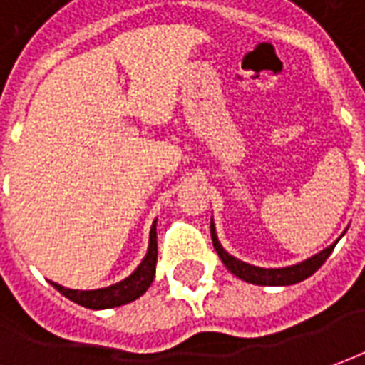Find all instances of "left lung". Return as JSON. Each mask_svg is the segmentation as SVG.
<instances>
[{
  "label": "left lung",
  "mask_w": 365,
  "mask_h": 365,
  "mask_svg": "<svg viewBox=\"0 0 365 365\" xmlns=\"http://www.w3.org/2000/svg\"><path fill=\"white\" fill-rule=\"evenodd\" d=\"M212 242H214L215 252L222 257L224 266L227 267L234 276H237L240 279H244V282H250V284H255V286H292V284H297V282L306 279V277L312 276L314 272H318L319 267H322V264H324L329 257V254L334 252L336 244H338V242L331 244L329 247H326L324 252H319V254H316L314 257H309V259L302 262V264H296V266L266 269V267L250 266V264H245L242 259H237L234 255L227 254L224 247H222V244L217 242L214 222H212Z\"/></svg>",
  "instance_id": "1"
}]
</instances>
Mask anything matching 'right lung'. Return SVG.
Returning a JSON list of instances; mask_svg holds the SVG:
<instances>
[{
	"label": "right lung",
	"mask_w": 365,
	"mask_h": 365,
	"mask_svg": "<svg viewBox=\"0 0 365 365\" xmlns=\"http://www.w3.org/2000/svg\"><path fill=\"white\" fill-rule=\"evenodd\" d=\"M155 264H158V234H155V222L151 225L150 232V247L143 257L138 269L130 277L121 279L120 284H113L110 287L101 289H69L51 282V286L58 289L61 296H66L79 306L89 307V309H106V307H118L123 304H130L138 299L145 289L151 286L153 276H155Z\"/></svg>",
	"instance_id": "1"
}]
</instances>
